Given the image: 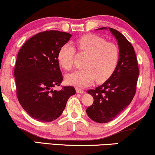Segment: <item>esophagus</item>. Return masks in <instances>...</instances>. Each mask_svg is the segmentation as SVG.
<instances>
[{
	"label": "esophagus",
	"instance_id": "34e87169",
	"mask_svg": "<svg viewBox=\"0 0 155 155\" xmlns=\"http://www.w3.org/2000/svg\"><path fill=\"white\" fill-rule=\"evenodd\" d=\"M76 92H77L78 94H84V93L83 90H80V89H76Z\"/></svg>",
	"mask_w": 155,
	"mask_h": 155
}]
</instances>
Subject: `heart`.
<instances>
[{"label": "heart", "mask_w": 155, "mask_h": 155, "mask_svg": "<svg viewBox=\"0 0 155 155\" xmlns=\"http://www.w3.org/2000/svg\"><path fill=\"white\" fill-rule=\"evenodd\" d=\"M80 53L88 55L84 62L85 68L78 70L66 76L70 84L78 88L90 85L97 80L104 82L111 77L117 67L119 50L115 44L107 42L102 37L94 35L84 36L76 41ZM75 49L71 44L61 48L58 58L63 68L69 71L73 66Z\"/></svg>", "instance_id": "obj_1"}]
</instances>
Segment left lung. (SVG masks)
Returning <instances> with one entry per match:
<instances>
[{"instance_id": "left-lung-1", "label": "left lung", "mask_w": 155, "mask_h": 155, "mask_svg": "<svg viewBox=\"0 0 155 155\" xmlns=\"http://www.w3.org/2000/svg\"><path fill=\"white\" fill-rule=\"evenodd\" d=\"M97 29H108L101 27ZM118 41L119 59L117 67L111 77L94 90L87 91L94 101L86 110L91 119L105 124L121 113L132 101L136 92L139 75L138 65L134 48L119 31L109 27Z\"/></svg>"}]
</instances>
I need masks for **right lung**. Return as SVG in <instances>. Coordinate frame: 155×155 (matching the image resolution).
Masks as SVG:
<instances>
[{
  "instance_id": "obj_1",
  "label": "right lung",
  "mask_w": 155,
  "mask_h": 155,
  "mask_svg": "<svg viewBox=\"0 0 155 155\" xmlns=\"http://www.w3.org/2000/svg\"><path fill=\"white\" fill-rule=\"evenodd\" d=\"M72 35L56 30L33 36L24 44L15 67L17 96L23 109L37 120L51 122L65 109L68 99L75 94L73 87L54 90L63 80L58 55Z\"/></svg>"
}]
</instances>
